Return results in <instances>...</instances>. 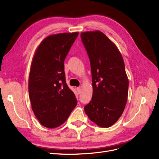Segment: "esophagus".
I'll list each match as a JSON object with an SVG mask.
<instances>
[{"mask_svg":"<svg viewBox=\"0 0 159 159\" xmlns=\"http://www.w3.org/2000/svg\"><path fill=\"white\" fill-rule=\"evenodd\" d=\"M77 91H78V94H80V93H81V87H77Z\"/></svg>","mask_w":159,"mask_h":159,"instance_id":"esophagus-1","label":"esophagus"}]
</instances>
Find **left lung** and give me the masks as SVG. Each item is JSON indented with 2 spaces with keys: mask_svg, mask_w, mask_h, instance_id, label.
Instances as JSON below:
<instances>
[{
  "mask_svg": "<svg viewBox=\"0 0 159 159\" xmlns=\"http://www.w3.org/2000/svg\"><path fill=\"white\" fill-rule=\"evenodd\" d=\"M81 38L90 61L93 89L85 112L98 126L111 127L122 116L128 100L129 81L123 58L100 31L83 32Z\"/></svg>",
  "mask_w": 159,
  "mask_h": 159,
  "instance_id": "1",
  "label": "left lung"
}]
</instances>
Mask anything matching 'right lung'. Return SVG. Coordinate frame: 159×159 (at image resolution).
I'll use <instances>...</instances> for the list:
<instances>
[{"label":"right lung","mask_w":159,"mask_h":159,"mask_svg":"<svg viewBox=\"0 0 159 159\" xmlns=\"http://www.w3.org/2000/svg\"><path fill=\"white\" fill-rule=\"evenodd\" d=\"M78 34L63 33L48 36L33 58L29 97L36 118L46 128L62 125L77 105L75 96L66 82L64 62Z\"/></svg>","instance_id":"right-lung-1"}]
</instances>
